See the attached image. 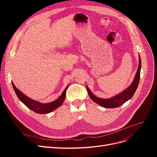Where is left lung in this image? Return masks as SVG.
<instances>
[{
  "label": "left lung",
  "instance_id": "obj_1",
  "mask_svg": "<svg viewBox=\"0 0 157 157\" xmlns=\"http://www.w3.org/2000/svg\"><path fill=\"white\" fill-rule=\"evenodd\" d=\"M141 67V58L140 56H139L138 68H137L136 74L135 75V78L129 87H128L121 93L118 94L116 95L115 96L112 97L109 99H102L95 96L92 93V92L90 91V90L87 87V91L89 94L90 98H91L95 103H96L100 106L105 108H116L122 105V104H124L126 101L128 100V99H130L133 96V95L134 94L137 86H138L140 78Z\"/></svg>",
  "mask_w": 157,
  "mask_h": 157
}]
</instances>
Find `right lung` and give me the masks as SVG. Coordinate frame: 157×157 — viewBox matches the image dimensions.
<instances>
[{"instance_id": "1", "label": "right lung", "mask_w": 157, "mask_h": 157, "mask_svg": "<svg viewBox=\"0 0 157 157\" xmlns=\"http://www.w3.org/2000/svg\"><path fill=\"white\" fill-rule=\"evenodd\" d=\"M12 84L14 91H15L19 99H20L25 105H26L28 108L30 109L31 110L39 114H46L51 113L52 111L56 110V109H58L59 107L62 105L65 98L66 90L68 88L67 86L65 88L62 94H61L60 97L58 99H57L56 101L48 103H42L35 100H33V99H31L30 98L26 96L25 94H23L15 86V85L13 84L12 82Z\"/></svg>"}]
</instances>
